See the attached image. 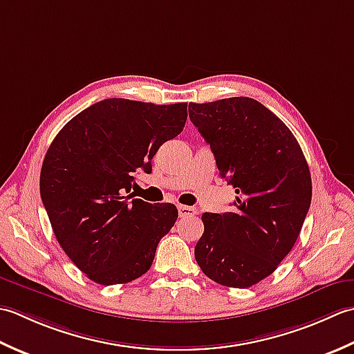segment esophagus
Returning a JSON list of instances; mask_svg holds the SVG:
<instances>
[{
  "label": "esophagus",
  "mask_w": 354,
  "mask_h": 354,
  "mask_svg": "<svg viewBox=\"0 0 354 354\" xmlns=\"http://www.w3.org/2000/svg\"><path fill=\"white\" fill-rule=\"evenodd\" d=\"M178 215L180 217H194L196 215V209L192 206H178Z\"/></svg>",
  "instance_id": "34e87169"
}]
</instances>
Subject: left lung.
<instances>
[{"mask_svg":"<svg viewBox=\"0 0 354 354\" xmlns=\"http://www.w3.org/2000/svg\"><path fill=\"white\" fill-rule=\"evenodd\" d=\"M189 108L236 194L232 212L201 215L196 259L215 283L246 288L272 275L297 243L312 201L308 165L290 129L255 99Z\"/></svg>","mask_w":354,"mask_h":354,"instance_id":"8db88e82","label":"left lung"}]
</instances>
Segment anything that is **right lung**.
Instances as JSON below:
<instances>
[{
	"instance_id": "add662e5",
	"label": "right lung",
	"mask_w": 354,
	"mask_h": 354,
	"mask_svg": "<svg viewBox=\"0 0 354 354\" xmlns=\"http://www.w3.org/2000/svg\"><path fill=\"white\" fill-rule=\"evenodd\" d=\"M187 104L104 99L64 127L42 162L39 189L64 252L91 281L125 284L147 273L178 217L171 203L133 198L165 142L183 131Z\"/></svg>"
}]
</instances>
